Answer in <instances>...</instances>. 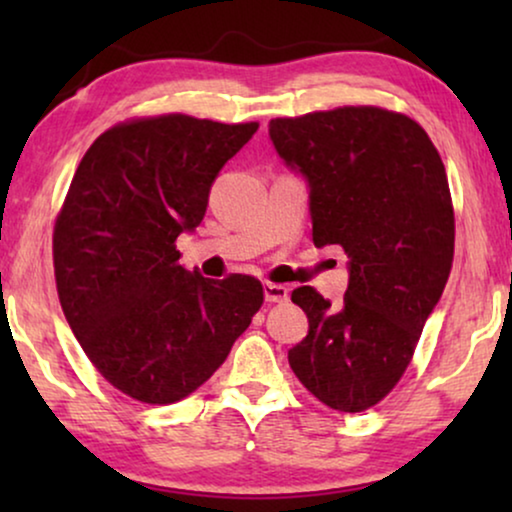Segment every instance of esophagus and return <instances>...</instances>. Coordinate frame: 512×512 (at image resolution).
<instances>
[{
	"label": "esophagus",
	"mask_w": 512,
	"mask_h": 512,
	"mask_svg": "<svg viewBox=\"0 0 512 512\" xmlns=\"http://www.w3.org/2000/svg\"><path fill=\"white\" fill-rule=\"evenodd\" d=\"M263 296L268 303H286L289 300V289L284 284H272L265 282L263 284Z\"/></svg>",
	"instance_id": "1"
}]
</instances>
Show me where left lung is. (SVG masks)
<instances>
[{"label":"left lung","instance_id":"1","mask_svg":"<svg viewBox=\"0 0 512 512\" xmlns=\"http://www.w3.org/2000/svg\"><path fill=\"white\" fill-rule=\"evenodd\" d=\"M268 132L305 179L314 244H338L349 258L340 305L312 286L291 293L310 331L289 363L328 408L368 410L401 380L450 277L445 165L422 125L377 107L275 118Z\"/></svg>","mask_w":512,"mask_h":512}]
</instances>
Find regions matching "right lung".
<instances>
[{"label": "right lung", "mask_w": 512, "mask_h": 512, "mask_svg": "<svg viewBox=\"0 0 512 512\" xmlns=\"http://www.w3.org/2000/svg\"><path fill=\"white\" fill-rule=\"evenodd\" d=\"M256 130L139 118L97 137L76 167L53 233L60 305L104 380L137 401L193 394L263 303L258 279H207L179 265L174 247L200 226L216 174Z\"/></svg>", "instance_id": "right-lung-1"}]
</instances>
